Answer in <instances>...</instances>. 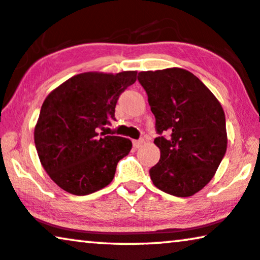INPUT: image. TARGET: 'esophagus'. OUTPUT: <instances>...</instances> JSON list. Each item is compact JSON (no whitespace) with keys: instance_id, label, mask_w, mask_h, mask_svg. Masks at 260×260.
I'll use <instances>...</instances> for the list:
<instances>
[{"instance_id":"1","label":"esophagus","mask_w":260,"mask_h":260,"mask_svg":"<svg viewBox=\"0 0 260 260\" xmlns=\"http://www.w3.org/2000/svg\"><path fill=\"white\" fill-rule=\"evenodd\" d=\"M142 144H144V141H142V140H133V147L135 149L140 148L141 146H142Z\"/></svg>"}]
</instances>
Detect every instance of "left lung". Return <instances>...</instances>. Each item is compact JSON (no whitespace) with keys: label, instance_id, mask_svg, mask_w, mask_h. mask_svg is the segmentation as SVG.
Returning <instances> with one entry per match:
<instances>
[{"label":"left lung","instance_id":"left-lung-1","mask_svg":"<svg viewBox=\"0 0 260 260\" xmlns=\"http://www.w3.org/2000/svg\"><path fill=\"white\" fill-rule=\"evenodd\" d=\"M160 137V160L149 170L155 187L175 197H191L214 177L226 148L225 113L214 94L186 69L140 72ZM167 138L162 137V134Z\"/></svg>","mask_w":260,"mask_h":260}]
</instances>
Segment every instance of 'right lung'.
<instances>
[{
  "label": "right lung",
  "mask_w": 260,
  "mask_h": 260,
  "mask_svg": "<svg viewBox=\"0 0 260 260\" xmlns=\"http://www.w3.org/2000/svg\"><path fill=\"white\" fill-rule=\"evenodd\" d=\"M137 73H81L43 101L34 129L36 151L47 174L63 191L87 196L112 182L119 160L131 152L132 141L115 135L100 137L98 132L115 120L120 94L135 82Z\"/></svg>",
  "instance_id": "obj_1"
}]
</instances>
